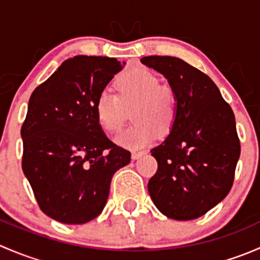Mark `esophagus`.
I'll return each instance as SVG.
<instances>
[{
    "label": "esophagus",
    "mask_w": 260,
    "mask_h": 260,
    "mask_svg": "<svg viewBox=\"0 0 260 260\" xmlns=\"http://www.w3.org/2000/svg\"><path fill=\"white\" fill-rule=\"evenodd\" d=\"M146 152L145 151H137V152H132V159L135 161V159H138L141 156H143Z\"/></svg>",
    "instance_id": "1"
}]
</instances>
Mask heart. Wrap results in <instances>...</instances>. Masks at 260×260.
Masks as SVG:
<instances>
[{"mask_svg":"<svg viewBox=\"0 0 260 260\" xmlns=\"http://www.w3.org/2000/svg\"><path fill=\"white\" fill-rule=\"evenodd\" d=\"M113 86L117 96L101 93L94 103L98 124L106 132H117L124 123L127 111L135 123L114 138L115 143L128 149L148 146L156 135L165 137L174 128L177 117V96L174 88L159 84L148 70L138 68L122 73Z\"/></svg>","mask_w":260,"mask_h":260,"instance_id":"obj_1","label":"heart"}]
</instances>
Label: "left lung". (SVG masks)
Here are the masks:
<instances>
[{
    "label": "left lung",
    "instance_id": "1",
    "mask_svg": "<svg viewBox=\"0 0 260 260\" xmlns=\"http://www.w3.org/2000/svg\"><path fill=\"white\" fill-rule=\"evenodd\" d=\"M177 96L166 140L151 149L158 169L148 181L156 208L170 219L193 220L224 200L234 182L240 142L233 109L206 74L174 56H145Z\"/></svg>",
    "mask_w": 260,
    "mask_h": 260
}]
</instances>
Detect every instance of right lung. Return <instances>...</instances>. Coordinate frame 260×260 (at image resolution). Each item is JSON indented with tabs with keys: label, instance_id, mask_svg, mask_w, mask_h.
Instances as JSON below:
<instances>
[{
	"label": "right lung",
	"instance_id": "right-lung-1",
	"mask_svg": "<svg viewBox=\"0 0 260 260\" xmlns=\"http://www.w3.org/2000/svg\"><path fill=\"white\" fill-rule=\"evenodd\" d=\"M114 57L68 59L32 91L21 127L22 171L39 206L62 224H85L106 206L131 152L107 138L94 103L123 69Z\"/></svg>",
	"mask_w": 260,
	"mask_h": 260
}]
</instances>
